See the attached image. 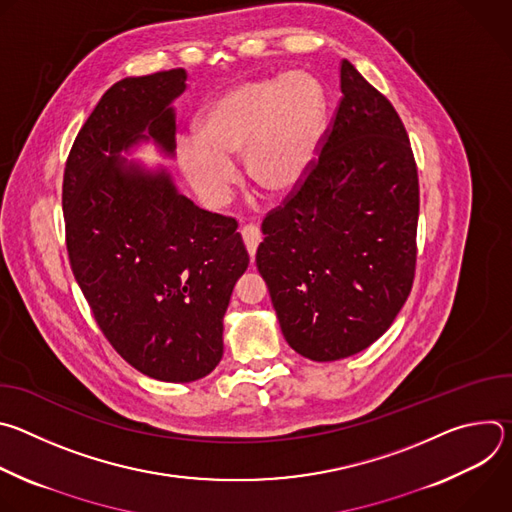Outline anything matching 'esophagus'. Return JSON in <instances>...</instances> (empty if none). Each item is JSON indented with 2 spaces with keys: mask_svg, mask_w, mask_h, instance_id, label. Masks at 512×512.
I'll use <instances>...</instances> for the list:
<instances>
[{
  "mask_svg": "<svg viewBox=\"0 0 512 512\" xmlns=\"http://www.w3.org/2000/svg\"><path fill=\"white\" fill-rule=\"evenodd\" d=\"M241 235H243V241H245V247H247L251 259H255L257 247L261 243V231L255 225H247V227L241 229Z\"/></svg>",
  "mask_w": 512,
  "mask_h": 512,
  "instance_id": "obj_1",
  "label": "esophagus"
}]
</instances>
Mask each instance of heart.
Masks as SVG:
<instances>
[{"label":"heart","instance_id":"obj_1","mask_svg":"<svg viewBox=\"0 0 512 512\" xmlns=\"http://www.w3.org/2000/svg\"><path fill=\"white\" fill-rule=\"evenodd\" d=\"M328 125L324 85L308 70L241 83L210 101L196 135L178 139L176 162L198 198L229 202L243 156L249 182L271 196L296 192L314 170Z\"/></svg>","mask_w":512,"mask_h":512}]
</instances>
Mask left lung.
<instances>
[{
    "label": "left lung",
    "mask_w": 512,
    "mask_h": 512,
    "mask_svg": "<svg viewBox=\"0 0 512 512\" xmlns=\"http://www.w3.org/2000/svg\"><path fill=\"white\" fill-rule=\"evenodd\" d=\"M318 164L261 225L257 269L287 344L316 362L381 338L415 273L419 184L407 131L348 62Z\"/></svg>",
    "instance_id": "1"
}]
</instances>
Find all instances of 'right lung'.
I'll return each instance as SVG.
<instances>
[{
    "label": "right lung",
    "mask_w": 512,
    "mask_h": 512,
    "mask_svg": "<svg viewBox=\"0 0 512 512\" xmlns=\"http://www.w3.org/2000/svg\"><path fill=\"white\" fill-rule=\"evenodd\" d=\"M186 70L115 83L81 127L64 168L72 273L111 346L139 373L192 383L223 358V318L249 253L235 218L198 208L172 174L129 162L141 143L176 154Z\"/></svg>",
    "instance_id": "add662e5"
}]
</instances>
